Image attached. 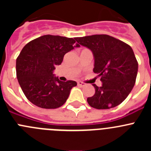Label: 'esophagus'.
Segmentation results:
<instances>
[{"instance_id": "1", "label": "esophagus", "mask_w": 151, "mask_h": 151, "mask_svg": "<svg viewBox=\"0 0 151 151\" xmlns=\"http://www.w3.org/2000/svg\"><path fill=\"white\" fill-rule=\"evenodd\" d=\"M78 86H80V87H85V83H84V82H78Z\"/></svg>"}]
</instances>
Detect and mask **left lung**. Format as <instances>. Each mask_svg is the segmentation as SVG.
Masks as SVG:
<instances>
[{
    "label": "left lung",
    "mask_w": 151,
    "mask_h": 151,
    "mask_svg": "<svg viewBox=\"0 0 151 151\" xmlns=\"http://www.w3.org/2000/svg\"><path fill=\"white\" fill-rule=\"evenodd\" d=\"M78 45L90 49L94 58V71L101 77L102 86L95 84V94L88 97L91 107L98 110L115 107L128 97L135 83L138 64L132 48L107 35L76 38Z\"/></svg>",
    "instance_id": "obj_1"
}]
</instances>
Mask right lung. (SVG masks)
<instances>
[{
	"label": "right lung",
	"instance_id": "1",
	"mask_svg": "<svg viewBox=\"0 0 151 151\" xmlns=\"http://www.w3.org/2000/svg\"><path fill=\"white\" fill-rule=\"evenodd\" d=\"M79 45L76 38L60 35L41 36L26 44L17 59V79L24 94L33 104L45 109L63 106L75 81L61 82L53 72L64 55Z\"/></svg>",
	"mask_w": 151,
	"mask_h": 151
}]
</instances>
